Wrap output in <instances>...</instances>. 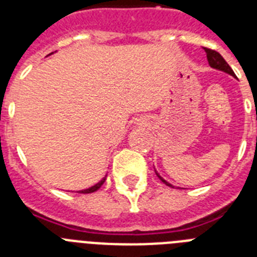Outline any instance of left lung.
Masks as SVG:
<instances>
[{"mask_svg": "<svg viewBox=\"0 0 257 257\" xmlns=\"http://www.w3.org/2000/svg\"><path fill=\"white\" fill-rule=\"evenodd\" d=\"M205 52L206 55H207V60H208V64H210L211 68H213V69H219V70H222V72H225V73L230 74V76L235 77L234 72H233V69H231L230 67H229V64L225 61V59L222 58L221 55H220L219 52L215 51V50H211V49H207V47H205ZM157 176L161 179V180L163 181V183L166 184V185H169V187H172L171 184L167 183V181L165 180V179H162L160 176V174L158 172H156Z\"/></svg>", "mask_w": 257, "mask_h": 257, "instance_id": "obj_1", "label": "left lung"}]
</instances>
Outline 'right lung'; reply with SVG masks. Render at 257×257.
Here are the masks:
<instances>
[{
    "instance_id": "obj_1",
    "label": "right lung",
    "mask_w": 257,
    "mask_h": 257,
    "mask_svg": "<svg viewBox=\"0 0 257 257\" xmlns=\"http://www.w3.org/2000/svg\"><path fill=\"white\" fill-rule=\"evenodd\" d=\"M51 54H52V52H51ZM51 54H50V55H51ZM105 179H106V176H105V178L101 179V180L99 181V183H97V184H95V185H92L91 188H87V189L79 190V193H83V194H87V193H94V192H96V190L99 189V188H100L101 185H103L104 181H105Z\"/></svg>"
}]
</instances>
